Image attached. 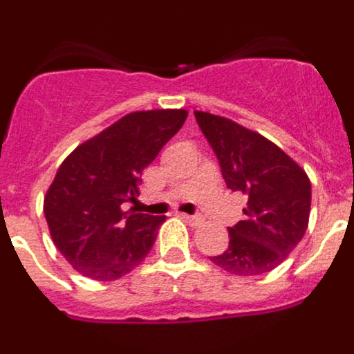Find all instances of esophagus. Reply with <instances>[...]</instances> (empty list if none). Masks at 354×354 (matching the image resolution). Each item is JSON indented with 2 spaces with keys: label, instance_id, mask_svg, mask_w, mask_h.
I'll return each instance as SVG.
<instances>
[{
  "label": "esophagus",
  "instance_id": "1",
  "mask_svg": "<svg viewBox=\"0 0 354 354\" xmlns=\"http://www.w3.org/2000/svg\"><path fill=\"white\" fill-rule=\"evenodd\" d=\"M179 218H183L186 223L189 225H198L200 221H202V218L200 216H192V214H184V212H179Z\"/></svg>",
  "mask_w": 354,
  "mask_h": 354
}]
</instances>
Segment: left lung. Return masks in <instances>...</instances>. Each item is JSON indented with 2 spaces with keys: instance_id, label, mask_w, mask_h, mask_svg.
<instances>
[{
  "instance_id": "8db88e82",
  "label": "left lung",
  "mask_w": 354,
  "mask_h": 354,
  "mask_svg": "<svg viewBox=\"0 0 354 354\" xmlns=\"http://www.w3.org/2000/svg\"><path fill=\"white\" fill-rule=\"evenodd\" d=\"M230 192L246 198V218L228 227V248L211 257L221 270L253 277L274 270L308 227L310 180L298 162L262 134L225 117L195 111Z\"/></svg>"
}]
</instances>
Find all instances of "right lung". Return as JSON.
<instances>
[{
  "instance_id": "add662e5",
  "label": "right lung",
  "mask_w": 354,
  "mask_h": 354,
  "mask_svg": "<svg viewBox=\"0 0 354 354\" xmlns=\"http://www.w3.org/2000/svg\"><path fill=\"white\" fill-rule=\"evenodd\" d=\"M186 117V109L134 111L62 162L44 198V214L56 248L77 273L108 282L147 257L167 218L124 212L122 205L140 195L143 170Z\"/></svg>"
}]
</instances>
